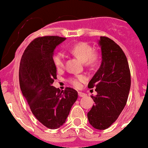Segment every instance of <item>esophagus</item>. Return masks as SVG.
<instances>
[{
	"label": "esophagus",
	"mask_w": 148,
	"mask_h": 148,
	"mask_svg": "<svg viewBox=\"0 0 148 148\" xmlns=\"http://www.w3.org/2000/svg\"><path fill=\"white\" fill-rule=\"evenodd\" d=\"M78 95H79V97H85L86 96V94H84V93L82 92H78Z\"/></svg>",
	"instance_id": "esophagus-1"
}]
</instances>
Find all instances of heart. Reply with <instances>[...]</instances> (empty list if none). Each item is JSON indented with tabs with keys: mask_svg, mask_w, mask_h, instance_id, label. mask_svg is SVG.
Here are the masks:
<instances>
[{
	"mask_svg": "<svg viewBox=\"0 0 148 148\" xmlns=\"http://www.w3.org/2000/svg\"><path fill=\"white\" fill-rule=\"evenodd\" d=\"M71 54L79 58L82 62H86L87 66H93L97 61V54L93 52V49L87 42H81L77 43L69 49ZM53 62L55 67L58 69H62L64 66L65 55L62 52H58L53 57ZM86 80V77L84 75H77L71 77L69 79V82L74 87L78 88L80 86L81 82Z\"/></svg>",
	"mask_w": 148,
	"mask_h": 148,
	"instance_id": "b5f03b06",
	"label": "heart"
}]
</instances>
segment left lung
Instances as JSON below:
<instances>
[{
	"mask_svg": "<svg viewBox=\"0 0 148 148\" xmlns=\"http://www.w3.org/2000/svg\"><path fill=\"white\" fill-rule=\"evenodd\" d=\"M102 62L88 87L96 88L91 96L95 102L87 114L89 123L96 129L110 127L126 105L130 88V72L125 54L119 46L106 37H100Z\"/></svg>",
	"mask_w": 148,
	"mask_h": 148,
	"instance_id": "obj_1",
	"label": "left lung"
}]
</instances>
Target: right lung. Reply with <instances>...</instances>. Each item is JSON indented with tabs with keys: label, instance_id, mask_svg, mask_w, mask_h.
<instances>
[{
	"label": "right lung",
	"instance_id": "right-lung-1",
	"mask_svg": "<svg viewBox=\"0 0 148 148\" xmlns=\"http://www.w3.org/2000/svg\"><path fill=\"white\" fill-rule=\"evenodd\" d=\"M66 40L58 36L34 39L25 49L19 69L20 87L36 119L50 129L66 122L71 107L78 97L76 90H65L52 86L57 79L53 62L54 49Z\"/></svg>",
	"mask_w": 148,
	"mask_h": 148
}]
</instances>
